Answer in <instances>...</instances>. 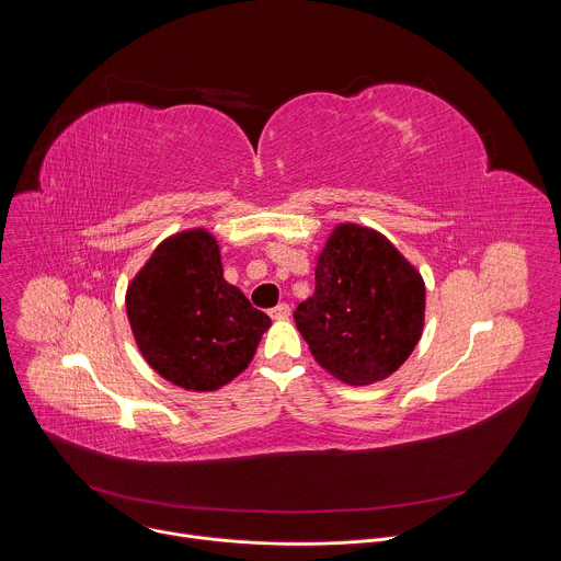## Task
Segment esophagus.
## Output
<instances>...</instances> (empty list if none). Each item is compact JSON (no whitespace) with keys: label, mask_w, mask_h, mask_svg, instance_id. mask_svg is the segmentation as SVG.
Here are the masks:
<instances>
[{"label":"esophagus","mask_w":561,"mask_h":561,"mask_svg":"<svg viewBox=\"0 0 561 561\" xmlns=\"http://www.w3.org/2000/svg\"><path fill=\"white\" fill-rule=\"evenodd\" d=\"M268 314H271L273 319H288V314H290V306H288V304H277L275 308H271V310H268Z\"/></svg>","instance_id":"34e87169"}]
</instances>
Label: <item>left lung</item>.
Instances as JSON below:
<instances>
[{"mask_svg": "<svg viewBox=\"0 0 561 561\" xmlns=\"http://www.w3.org/2000/svg\"><path fill=\"white\" fill-rule=\"evenodd\" d=\"M422 275L377 230L342 224L317 257L314 293L293 317L317 364L351 386L386 379L424 329Z\"/></svg>", "mask_w": 561, "mask_h": 561, "instance_id": "left-lung-1", "label": "left lung"}]
</instances>
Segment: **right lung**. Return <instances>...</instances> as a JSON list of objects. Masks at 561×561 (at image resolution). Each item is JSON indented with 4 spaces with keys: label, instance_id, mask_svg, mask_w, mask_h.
<instances>
[{
    "label": "right lung",
    "instance_id": "obj_1",
    "mask_svg": "<svg viewBox=\"0 0 561 561\" xmlns=\"http://www.w3.org/2000/svg\"><path fill=\"white\" fill-rule=\"evenodd\" d=\"M144 359L186 390H217L242 373L271 317L224 279L215 237L186 230L159 244L126 293Z\"/></svg>",
    "mask_w": 561,
    "mask_h": 561
}]
</instances>
